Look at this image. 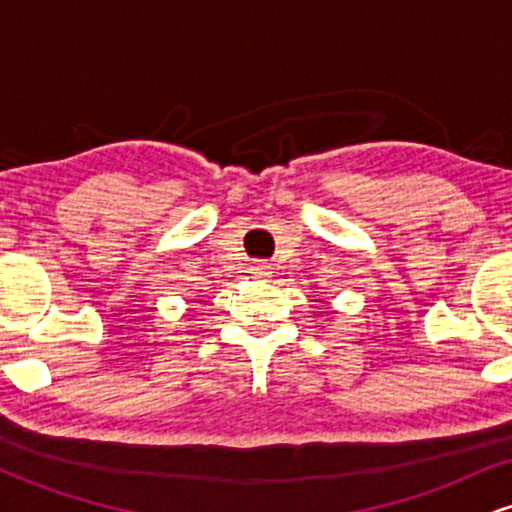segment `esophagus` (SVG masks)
<instances>
[{
    "mask_svg": "<svg viewBox=\"0 0 512 512\" xmlns=\"http://www.w3.org/2000/svg\"><path fill=\"white\" fill-rule=\"evenodd\" d=\"M250 274L255 276V279H269V276H272V267H269L267 262H255L250 264Z\"/></svg>",
    "mask_w": 512,
    "mask_h": 512,
    "instance_id": "1",
    "label": "esophagus"
}]
</instances>
